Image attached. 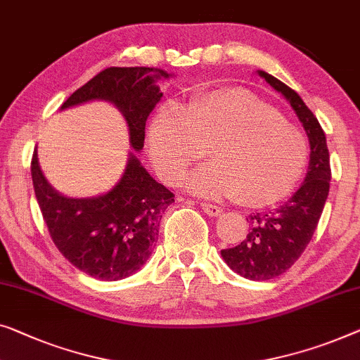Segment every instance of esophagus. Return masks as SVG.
Instances as JSON below:
<instances>
[{
  "label": "esophagus",
  "instance_id": "34e87169",
  "mask_svg": "<svg viewBox=\"0 0 360 360\" xmlns=\"http://www.w3.org/2000/svg\"><path fill=\"white\" fill-rule=\"evenodd\" d=\"M201 210L206 212V214L210 216H219L222 212L221 207H219L217 205H212V202H201Z\"/></svg>",
  "mask_w": 360,
  "mask_h": 360
}]
</instances>
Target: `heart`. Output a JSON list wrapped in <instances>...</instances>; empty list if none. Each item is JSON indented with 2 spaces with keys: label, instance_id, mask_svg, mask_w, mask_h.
<instances>
[{
  "label": "heart",
  "instance_id": "b5f03b06",
  "mask_svg": "<svg viewBox=\"0 0 360 360\" xmlns=\"http://www.w3.org/2000/svg\"><path fill=\"white\" fill-rule=\"evenodd\" d=\"M206 148L212 164L190 176V188L253 207L289 196L309 160L304 133L271 103L240 87L201 94L180 110L164 107L150 123V159L169 184L200 160Z\"/></svg>",
  "mask_w": 360,
  "mask_h": 360
}]
</instances>
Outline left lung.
Segmentation results:
<instances>
[{
  "instance_id": "obj_1",
  "label": "left lung",
  "mask_w": 360,
  "mask_h": 360,
  "mask_svg": "<svg viewBox=\"0 0 360 360\" xmlns=\"http://www.w3.org/2000/svg\"><path fill=\"white\" fill-rule=\"evenodd\" d=\"M258 72L288 98L310 143L309 172L300 188L276 210L250 214V232L243 242L221 250L224 262L237 274L252 281H268L285 273L310 243L330 191L331 167L325 131L314 112L284 82L264 71Z\"/></svg>"
}]
</instances>
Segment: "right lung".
<instances>
[{
	"instance_id": "add662e5",
	"label": "right lung",
	"mask_w": 360,
	"mask_h": 360,
	"mask_svg": "<svg viewBox=\"0 0 360 360\" xmlns=\"http://www.w3.org/2000/svg\"><path fill=\"white\" fill-rule=\"evenodd\" d=\"M169 72L160 68L112 66L94 76L66 98L61 108L103 98L122 110L129 141L143 149L146 122L162 92L159 82ZM30 174L35 198L50 237L72 266L102 281H118L136 273L148 262L159 237V224L175 195L158 184L129 155L127 170L107 195L75 200L56 193L39 167L34 150Z\"/></svg>"
}]
</instances>
